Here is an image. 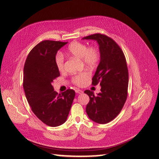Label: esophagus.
<instances>
[{
  "mask_svg": "<svg viewBox=\"0 0 159 159\" xmlns=\"http://www.w3.org/2000/svg\"><path fill=\"white\" fill-rule=\"evenodd\" d=\"M75 92L76 93H78V94H81V93H83V91L82 90H80V89H76Z\"/></svg>",
  "mask_w": 159,
  "mask_h": 159,
  "instance_id": "34e87169",
  "label": "esophagus"
}]
</instances>
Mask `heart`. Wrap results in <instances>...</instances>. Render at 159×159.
<instances>
[{
    "instance_id": "obj_1",
    "label": "heart",
    "mask_w": 159,
    "mask_h": 159,
    "mask_svg": "<svg viewBox=\"0 0 159 159\" xmlns=\"http://www.w3.org/2000/svg\"><path fill=\"white\" fill-rule=\"evenodd\" d=\"M68 54L81 59L82 62L89 66H95L99 60V52L93 47L87 48L86 45L80 42H73L68 48ZM56 64L60 72L64 70V58L61 54L56 56ZM90 74L87 71H84L72 77V82L77 86H83L89 80Z\"/></svg>"
}]
</instances>
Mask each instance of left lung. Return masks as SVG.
<instances>
[{
	"instance_id": "left-lung-1",
	"label": "left lung",
	"mask_w": 159,
	"mask_h": 159,
	"mask_svg": "<svg viewBox=\"0 0 159 159\" xmlns=\"http://www.w3.org/2000/svg\"><path fill=\"white\" fill-rule=\"evenodd\" d=\"M83 39H93L99 44L100 62L92 79V84L101 85L97 95L89 90L86 112L96 123H109L120 113L128 95V70L123 51L114 40L108 36L95 34Z\"/></svg>"
}]
</instances>
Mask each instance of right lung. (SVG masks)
<instances>
[{
  "label": "right lung",
  "mask_w": 159,
  "mask_h": 159,
  "mask_svg": "<svg viewBox=\"0 0 159 159\" xmlns=\"http://www.w3.org/2000/svg\"><path fill=\"white\" fill-rule=\"evenodd\" d=\"M68 42L42 41L32 49L23 70V89L32 111L45 124L56 127L66 121L75 92L72 89L58 94L52 83L60 76L56 56Z\"/></svg>",
  "instance_id": "add662e5"
}]
</instances>
